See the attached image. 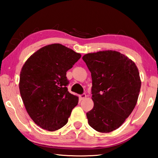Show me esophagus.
I'll list each match as a JSON object with an SVG mask.
<instances>
[{"instance_id":"esophagus-1","label":"esophagus","mask_w":158,"mask_h":158,"mask_svg":"<svg viewBox=\"0 0 158 158\" xmlns=\"http://www.w3.org/2000/svg\"><path fill=\"white\" fill-rule=\"evenodd\" d=\"M85 98H86V95L84 94H84L79 95V98L81 99V100H84V99H85Z\"/></svg>"}]
</instances>
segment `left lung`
<instances>
[{
  "label": "left lung",
  "instance_id": "8db88e82",
  "mask_svg": "<svg viewBox=\"0 0 158 158\" xmlns=\"http://www.w3.org/2000/svg\"><path fill=\"white\" fill-rule=\"evenodd\" d=\"M91 73L94 106L87 112L89 125L99 132L116 130L137 105L141 81L134 61L114 50L85 54Z\"/></svg>",
  "mask_w": 158,
  "mask_h": 158
}]
</instances>
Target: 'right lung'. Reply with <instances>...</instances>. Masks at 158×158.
I'll use <instances>...</instances> for the list:
<instances>
[{
    "mask_svg": "<svg viewBox=\"0 0 158 158\" xmlns=\"http://www.w3.org/2000/svg\"><path fill=\"white\" fill-rule=\"evenodd\" d=\"M81 55L61 44H52L33 53L21 68L19 91L26 111L44 130L56 131L68 121L79 98L69 93L67 71Z\"/></svg>",
    "mask_w": 158,
    "mask_h": 158,
    "instance_id": "right-lung-1",
    "label": "right lung"
}]
</instances>
